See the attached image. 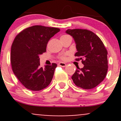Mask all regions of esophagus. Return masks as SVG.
Masks as SVG:
<instances>
[{"instance_id":"esophagus-1","label":"esophagus","mask_w":121,"mask_h":121,"mask_svg":"<svg viewBox=\"0 0 121 121\" xmlns=\"http://www.w3.org/2000/svg\"><path fill=\"white\" fill-rule=\"evenodd\" d=\"M58 65H60V66L61 67H65L66 66V64L63 63V62H60V63H58Z\"/></svg>"}]
</instances>
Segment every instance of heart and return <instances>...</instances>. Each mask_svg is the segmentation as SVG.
Instances as JSON below:
<instances>
[{
    "label": "heart",
    "instance_id": "heart-1",
    "mask_svg": "<svg viewBox=\"0 0 121 121\" xmlns=\"http://www.w3.org/2000/svg\"><path fill=\"white\" fill-rule=\"evenodd\" d=\"M65 36H67V35H64V36H63L62 37H65ZM67 54H63L61 55V56H60V58H61L62 60H64L65 58V56H66Z\"/></svg>",
    "mask_w": 121,
    "mask_h": 121
}]
</instances>
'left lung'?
Segmentation results:
<instances>
[{"mask_svg": "<svg viewBox=\"0 0 121 121\" xmlns=\"http://www.w3.org/2000/svg\"><path fill=\"white\" fill-rule=\"evenodd\" d=\"M74 39L77 52V61L82 60L84 67L78 68L71 77L77 86L92 89L105 78L108 71L107 49L98 36L85 29H68L65 31Z\"/></svg>", "mask_w": 121, "mask_h": 121, "instance_id": "1", "label": "left lung"}]
</instances>
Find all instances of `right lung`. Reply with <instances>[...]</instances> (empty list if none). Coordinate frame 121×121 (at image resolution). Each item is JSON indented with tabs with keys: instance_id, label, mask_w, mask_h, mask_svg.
Here are the masks:
<instances>
[{
	"instance_id": "1",
	"label": "right lung",
	"mask_w": 121,
	"mask_h": 121,
	"mask_svg": "<svg viewBox=\"0 0 121 121\" xmlns=\"http://www.w3.org/2000/svg\"><path fill=\"white\" fill-rule=\"evenodd\" d=\"M60 31L55 27L33 26L19 33L11 47L12 70L26 88L40 91L48 86L57 65L41 67L39 55L46 52L50 39Z\"/></svg>"
}]
</instances>
